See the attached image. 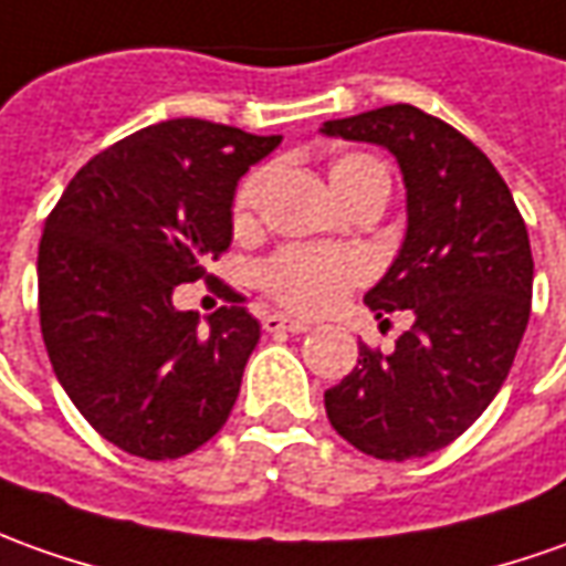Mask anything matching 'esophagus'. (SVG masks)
Masks as SVG:
<instances>
[{
	"label": "esophagus",
	"mask_w": 566,
	"mask_h": 566,
	"mask_svg": "<svg viewBox=\"0 0 566 566\" xmlns=\"http://www.w3.org/2000/svg\"><path fill=\"white\" fill-rule=\"evenodd\" d=\"M263 328H266V332L303 334V332H310L313 325H310V322H303V318H291V315H282V313H269L263 315Z\"/></svg>",
	"instance_id": "obj_1"
}]
</instances>
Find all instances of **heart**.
Wrapping results in <instances>:
<instances>
[{"label": "heart", "mask_w": 566, "mask_h": 566, "mask_svg": "<svg viewBox=\"0 0 566 566\" xmlns=\"http://www.w3.org/2000/svg\"><path fill=\"white\" fill-rule=\"evenodd\" d=\"M328 182L337 198L349 203L363 191L390 188V176L378 157L365 151H347L332 157ZM266 188V170H251L232 198V226L248 229L256 217V207ZM368 266L359 253L325 251V248H282L256 269V284L284 310L303 315H322L334 310L359 282H365Z\"/></svg>", "instance_id": "1"}]
</instances>
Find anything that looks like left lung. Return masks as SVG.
<instances>
[{"label": "left lung", "instance_id": "1", "mask_svg": "<svg viewBox=\"0 0 566 566\" xmlns=\"http://www.w3.org/2000/svg\"><path fill=\"white\" fill-rule=\"evenodd\" d=\"M322 133L399 160L409 229L365 303L378 318L412 313L390 353L359 344L356 368L325 390V412L371 459H424L459 440L509 378L533 300L524 217L490 157L418 107L365 111Z\"/></svg>", "mask_w": 566, "mask_h": 566}]
</instances>
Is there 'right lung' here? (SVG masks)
Masks as SVG:
<instances>
[{
  "label": "right lung",
  "mask_w": 566,
  "mask_h": 566,
  "mask_svg": "<svg viewBox=\"0 0 566 566\" xmlns=\"http://www.w3.org/2000/svg\"><path fill=\"white\" fill-rule=\"evenodd\" d=\"M279 142L198 117L154 123L80 167L45 219L49 359L80 415L129 455L182 459L232 412L260 322L232 300L198 332L172 291L229 251L234 186Z\"/></svg>",
  "instance_id": "add662e5"
}]
</instances>
